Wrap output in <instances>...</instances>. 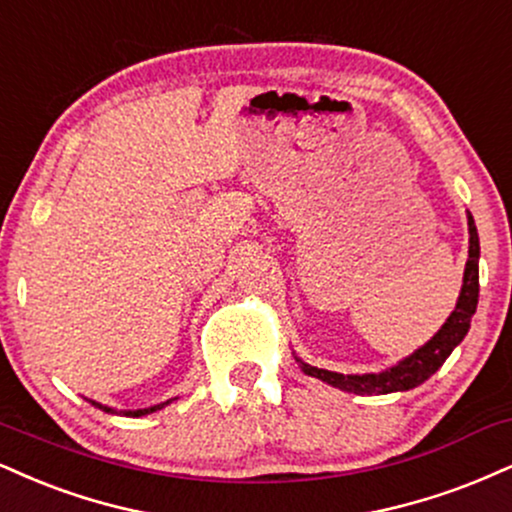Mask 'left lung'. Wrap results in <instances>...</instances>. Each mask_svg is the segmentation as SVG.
Listing matches in <instances>:
<instances>
[{"label":"left lung","mask_w":512,"mask_h":512,"mask_svg":"<svg viewBox=\"0 0 512 512\" xmlns=\"http://www.w3.org/2000/svg\"><path fill=\"white\" fill-rule=\"evenodd\" d=\"M467 226H470V257L465 264V279H463V291H460L458 305L451 312V317L446 319V324L441 326L439 334L432 341L424 343L420 350H415L410 357H405L403 362H398L396 367L386 369L379 374H338L329 372V369H317L303 362V372L310 377H317L326 381V384L336 386V389L350 391V393H362V396H381V393H393V391H410L415 386H420L422 381H427L432 374L439 369L446 357L453 353V348L463 341L467 329H470V319L477 310V298H479V236L477 226H474L472 214H467Z\"/></svg>","instance_id":"obj_1"}]
</instances>
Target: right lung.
<instances>
[{
    "label": "right lung",
    "instance_id": "add662e5",
    "mask_svg": "<svg viewBox=\"0 0 512 512\" xmlns=\"http://www.w3.org/2000/svg\"><path fill=\"white\" fill-rule=\"evenodd\" d=\"M166 403H169V400H166ZM166 403H162V405H152V408H145V410H128L126 415H131V417H140V415H150V412H155V410H162ZM97 405V403H95ZM97 408H102V405H97ZM102 410H107V412H112V408H102Z\"/></svg>",
    "mask_w": 512,
    "mask_h": 512
}]
</instances>
